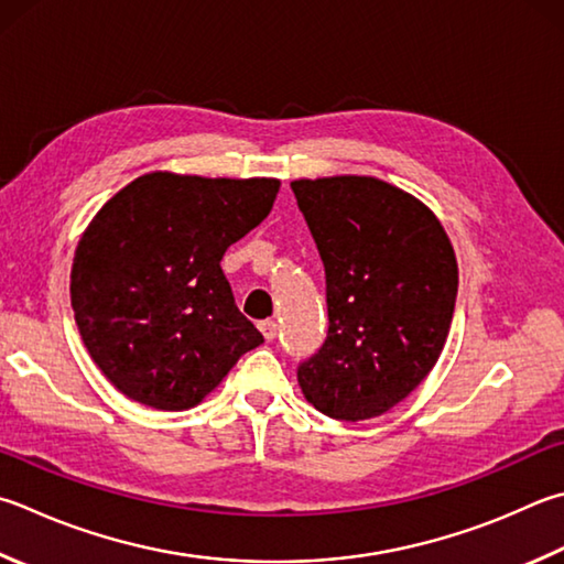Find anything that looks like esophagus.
Returning <instances> with one entry per match:
<instances>
[{"instance_id":"34e87169","label":"esophagus","mask_w":564,"mask_h":564,"mask_svg":"<svg viewBox=\"0 0 564 564\" xmlns=\"http://www.w3.org/2000/svg\"><path fill=\"white\" fill-rule=\"evenodd\" d=\"M259 327H261V333L269 343L275 340V335H279V323H275V321H261Z\"/></svg>"}]
</instances>
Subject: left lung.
I'll return each instance as SVG.
<instances>
[{"label":"left lung","instance_id":"left-lung-1","mask_svg":"<svg viewBox=\"0 0 564 564\" xmlns=\"http://www.w3.org/2000/svg\"><path fill=\"white\" fill-rule=\"evenodd\" d=\"M325 269L327 337L299 365L308 402L333 419L389 412L432 372L452 327L458 269L438 219L375 177L295 180Z\"/></svg>","mask_w":564,"mask_h":564}]
</instances>
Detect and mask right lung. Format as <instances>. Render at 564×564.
Returning a JSON list of instances; mask_svg holds the SVG:
<instances>
[{
	"label": "right lung",
	"instance_id": "1",
	"mask_svg": "<svg viewBox=\"0 0 564 564\" xmlns=\"http://www.w3.org/2000/svg\"><path fill=\"white\" fill-rule=\"evenodd\" d=\"M279 187L152 172L96 214L76 249L70 305L90 357L122 394L189 409L263 343L221 259L269 217Z\"/></svg>",
	"mask_w": 564,
	"mask_h": 564
}]
</instances>
